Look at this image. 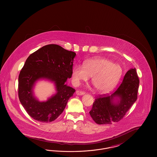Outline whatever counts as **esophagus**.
Here are the masks:
<instances>
[{
	"instance_id": "obj_1",
	"label": "esophagus",
	"mask_w": 157,
	"mask_h": 157,
	"mask_svg": "<svg viewBox=\"0 0 157 157\" xmlns=\"http://www.w3.org/2000/svg\"><path fill=\"white\" fill-rule=\"evenodd\" d=\"M75 94L77 95H84L85 94V92H82V91H81V90H76Z\"/></svg>"
}]
</instances>
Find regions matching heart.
Returning <instances> with one entry per match:
<instances>
[{"label":"heart","mask_w":157,"mask_h":157,"mask_svg":"<svg viewBox=\"0 0 157 157\" xmlns=\"http://www.w3.org/2000/svg\"><path fill=\"white\" fill-rule=\"evenodd\" d=\"M121 74L122 69L119 65L105 58H95L85 61L83 67L78 65L74 67L71 78L73 83L77 86L92 76L91 81L95 89L106 92L114 87Z\"/></svg>","instance_id":"obj_1"}]
</instances>
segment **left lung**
Returning a JSON list of instances; mask_svg holds the SVG:
<instances>
[{
  "mask_svg": "<svg viewBox=\"0 0 157 157\" xmlns=\"http://www.w3.org/2000/svg\"><path fill=\"white\" fill-rule=\"evenodd\" d=\"M140 80L136 69L131 68L111 95L95 99L90 115L98 124H111L122 120L137 99Z\"/></svg>",
  "mask_w": 157,
  "mask_h": 157,
  "instance_id": "obj_1",
  "label": "left lung"
}]
</instances>
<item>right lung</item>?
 I'll return each instance as SVG.
<instances>
[{
	"label": "right lung",
	"mask_w": 157,
	"mask_h": 157,
	"mask_svg": "<svg viewBox=\"0 0 157 157\" xmlns=\"http://www.w3.org/2000/svg\"><path fill=\"white\" fill-rule=\"evenodd\" d=\"M76 53L59 45H46L32 53L26 60L18 79V95L21 104L33 119L42 122L56 120L65 109L75 90L65 84L71 78ZM40 79L53 82L57 92L40 102L33 95V88Z\"/></svg>",
	"instance_id": "add662e5"
}]
</instances>
